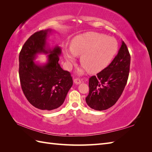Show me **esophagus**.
I'll use <instances>...</instances> for the list:
<instances>
[{
    "instance_id": "34e87169",
    "label": "esophagus",
    "mask_w": 152,
    "mask_h": 152,
    "mask_svg": "<svg viewBox=\"0 0 152 152\" xmlns=\"http://www.w3.org/2000/svg\"><path fill=\"white\" fill-rule=\"evenodd\" d=\"M74 82L76 83V84H80V83H81V82H82V80H80V79H79V78H76V79H74Z\"/></svg>"
}]
</instances>
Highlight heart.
Instances as JSON below:
<instances>
[{
  "label": "heart",
  "instance_id": "heart-1",
  "mask_svg": "<svg viewBox=\"0 0 152 152\" xmlns=\"http://www.w3.org/2000/svg\"><path fill=\"white\" fill-rule=\"evenodd\" d=\"M118 50V43L114 38L88 32L74 38L70 48H63V54L69 69L76 61V56H81L80 63L82 66L77 72L82 74L88 70L91 73H96L105 69Z\"/></svg>",
  "mask_w": 152,
  "mask_h": 152
}]
</instances>
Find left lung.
<instances>
[{"instance_id": "8db88e82", "label": "left lung", "mask_w": 152, "mask_h": 152, "mask_svg": "<svg viewBox=\"0 0 152 152\" xmlns=\"http://www.w3.org/2000/svg\"><path fill=\"white\" fill-rule=\"evenodd\" d=\"M131 63L127 47L121 41L118 55L101 72L89 78V92L86 101L95 110L112 107L120 97L127 83Z\"/></svg>"}]
</instances>
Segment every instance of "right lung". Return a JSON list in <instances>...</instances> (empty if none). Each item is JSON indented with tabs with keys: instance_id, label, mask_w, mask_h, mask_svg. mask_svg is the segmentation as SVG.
<instances>
[{
	"instance_id": "obj_1",
	"label": "right lung",
	"mask_w": 152,
	"mask_h": 152,
	"mask_svg": "<svg viewBox=\"0 0 152 152\" xmlns=\"http://www.w3.org/2000/svg\"><path fill=\"white\" fill-rule=\"evenodd\" d=\"M52 29L37 32L25 42L19 53V75L21 88L31 104L42 110H52L63 104L72 84L69 72L59 63L61 49L50 48L47 40ZM47 55L46 63L34 60L38 54Z\"/></svg>"
}]
</instances>
